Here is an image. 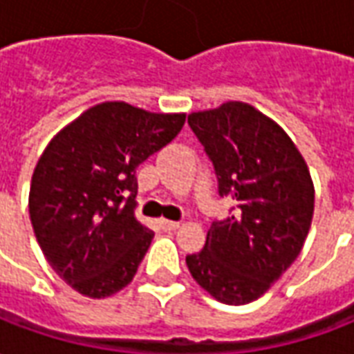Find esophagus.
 <instances>
[{
    "mask_svg": "<svg viewBox=\"0 0 354 354\" xmlns=\"http://www.w3.org/2000/svg\"><path fill=\"white\" fill-rule=\"evenodd\" d=\"M161 225H162V230L174 231L180 227V222H172V220H161Z\"/></svg>",
    "mask_w": 354,
    "mask_h": 354,
    "instance_id": "1",
    "label": "esophagus"
}]
</instances>
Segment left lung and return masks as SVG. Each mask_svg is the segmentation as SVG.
<instances>
[{
	"instance_id": "8db88e82",
	"label": "left lung",
	"mask_w": 354,
	"mask_h": 354,
	"mask_svg": "<svg viewBox=\"0 0 354 354\" xmlns=\"http://www.w3.org/2000/svg\"><path fill=\"white\" fill-rule=\"evenodd\" d=\"M187 123L214 162L220 195L237 208L210 225L205 248L185 263L214 299L250 304L304 248L315 212L311 172L281 124L246 102L193 111Z\"/></svg>"
}]
</instances>
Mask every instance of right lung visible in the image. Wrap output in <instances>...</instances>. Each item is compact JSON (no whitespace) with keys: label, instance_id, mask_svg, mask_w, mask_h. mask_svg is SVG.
Here are the masks:
<instances>
[{"label":"right lung","instance_id":"right-lung-1","mask_svg":"<svg viewBox=\"0 0 354 354\" xmlns=\"http://www.w3.org/2000/svg\"><path fill=\"white\" fill-rule=\"evenodd\" d=\"M184 123L185 113L102 102L45 147L30 184V220L49 266L81 296L109 297L134 279L155 235L134 216L136 167Z\"/></svg>","mask_w":354,"mask_h":354}]
</instances>
